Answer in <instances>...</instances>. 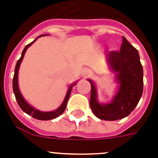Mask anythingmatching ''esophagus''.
<instances>
[{"instance_id":"1","label":"esophagus","mask_w":158,"mask_h":158,"mask_svg":"<svg viewBox=\"0 0 158 158\" xmlns=\"http://www.w3.org/2000/svg\"><path fill=\"white\" fill-rule=\"evenodd\" d=\"M92 74H93V72H92L90 69H86L85 72V77H90Z\"/></svg>"}]
</instances>
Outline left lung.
<instances>
[{
	"mask_svg": "<svg viewBox=\"0 0 158 158\" xmlns=\"http://www.w3.org/2000/svg\"><path fill=\"white\" fill-rule=\"evenodd\" d=\"M107 61L116 73L119 89L110 104L101 105L96 100L94 84L91 83L90 107L93 114L100 119L114 121L127 116L139 104L143 91V69L139 51L123 37L119 51H110Z\"/></svg>",
	"mask_w": 158,
	"mask_h": 158,
	"instance_id": "obj_1",
	"label": "left lung"
}]
</instances>
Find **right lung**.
<instances>
[{
	"instance_id": "right-lung-1",
	"label": "right lung",
	"mask_w": 158,
	"mask_h": 158,
	"mask_svg": "<svg viewBox=\"0 0 158 158\" xmlns=\"http://www.w3.org/2000/svg\"><path fill=\"white\" fill-rule=\"evenodd\" d=\"M35 40H35L34 41L31 42V43H29V44H27V45L24 47L23 52H22L21 57H20V58H19L17 61V62H16V68H15V72H14L13 80H12V89H13L14 94H15V96H16V101H17L19 107H20L25 113H27V115H31L33 118H36V119H40V120H51V119H53V118H57V117H58L64 112L65 107H66L67 102H68L69 97V96H70L71 91H72L73 86L75 85L76 84H73V85H72L69 87L62 104L58 107V109L55 110V111H50V112H43V111H39V110L35 109L34 107H32L31 106L29 105L27 102L25 101L24 99H23V96H22L21 93L19 92V87H18V70H19V65L21 63L22 60H23V56H24V54L25 52H26V51H27V47H30Z\"/></svg>"
}]
</instances>
